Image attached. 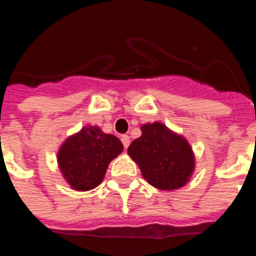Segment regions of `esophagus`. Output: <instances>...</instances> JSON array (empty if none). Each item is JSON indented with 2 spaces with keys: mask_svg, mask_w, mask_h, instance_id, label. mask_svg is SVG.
I'll return each instance as SVG.
<instances>
[{
  "mask_svg": "<svg viewBox=\"0 0 256 256\" xmlns=\"http://www.w3.org/2000/svg\"><path fill=\"white\" fill-rule=\"evenodd\" d=\"M121 142H122L124 148H125V149H128V145H130V138H128V135H122L121 136Z\"/></svg>",
  "mask_w": 256,
  "mask_h": 256,
  "instance_id": "obj_1",
  "label": "esophagus"
}]
</instances>
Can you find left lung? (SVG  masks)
Returning a JSON list of instances; mask_svg holds the SVG:
<instances>
[{"label": "left lung", "instance_id": "8db88e82", "mask_svg": "<svg viewBox=\"0 0 256 256\" xmlns=\"http://www.w3.org/2000/svg\"><path fill=\"white\" fill-rule=\"evenodd\" d=\"M140 128L142 136L131 142L128 154L139 166L145 180L162 190L187 184L196 166L190 142L158 121Z\"/></svg>", "mask_w": 256, "mask_h": 256}]
</instances>
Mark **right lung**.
Returning <instances> with one entry per match:
<instances>
[{"label": "right lung", "mask_w": 256, "mask_h": 256, "mask_svg": "<svg viewBox=\"0 0 256 256\" xmlns=\"http://www.w3.org/2000/svg\"><path fill=\"white\" fill-rule=\"evenodd\" d=\"M124 145L98 126L87 125L66 138L56 160L62 176L72 190H90L102 183L108 164L122 152Z\"/></svg>", "instance_id": "obj_1"}]
</instances>
